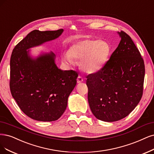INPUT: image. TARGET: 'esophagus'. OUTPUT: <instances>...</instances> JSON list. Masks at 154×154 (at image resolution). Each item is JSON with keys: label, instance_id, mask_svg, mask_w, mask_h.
<instances>
[{"label": "esophagus", "instance_id": "esophagus-1", "mask_svg": "<svg viewBox=\"0 0 154 154\" xmlns=\"http://www.w3.org/2000/svg\"><path fill=\"white\" fill-rule=\"evenodd\" d=\"M83 82V78L80 76H78V78H77V83H81Z\"/></svg>", "mask_w": 154, "mask_h": 154}]
</instances>
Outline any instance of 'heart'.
I'll list each match as a JSON object with an SVG mask.
<instances>
[{
	"instance_id": "b5f03b06",
	"label": "heart",
	"mask_w": 154,
	"mask_h": 154,
	"mask_svg": "<svg viewBox=\"0 0 154 154\" xmlns=\"http://www.w3.org/2000/svg\"><path fill=\"white\" fill-rule=\"evenodd\" d=\"M110 46L104 40L85 38L73 44L69 54H65L63 60L67 63H72L73 59L79 60V65L87 73H95L104 66L108 59Z\"/></svg>"
}]
</instances>
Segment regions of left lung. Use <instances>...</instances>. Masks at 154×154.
<instances>
[{"label":"left lung","instance_id":"8db88e82","mask_svg":"<svg viewBox=\"0 0 154 154\" xmlns=\"http://www.w3.org/2000/svg\"><path fill=\"white\" fill-rule=\"evenodd\" d=\"M121 41L99 71L87 76L90 108L97 119L115 122L125 118L143 95L145 63L131 37L122 30Z\"/></svg>","mask_w":154,"mask_h":154}]
</instances>
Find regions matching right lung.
I'll list each match as a JSON object with an SVG mask.
<instances>
[{"instance_id":"add662e5","label":"right lung","mask_w":154,"mask_h":154,"mask_svg":"<svg viewBox=\"0 0 154 154\" xmlns=\"http://www.w3.org/2000/svg\"><path fill=\"white\" fill-rule=\"evenodd\" d=\"M62 32L34 30L15 46L11 56V93L20 109L35 120L51 122L60 117L78 74L58 68L52 53L32 60L26 50L57 38Z\"/></svg>"}]
</instances>
